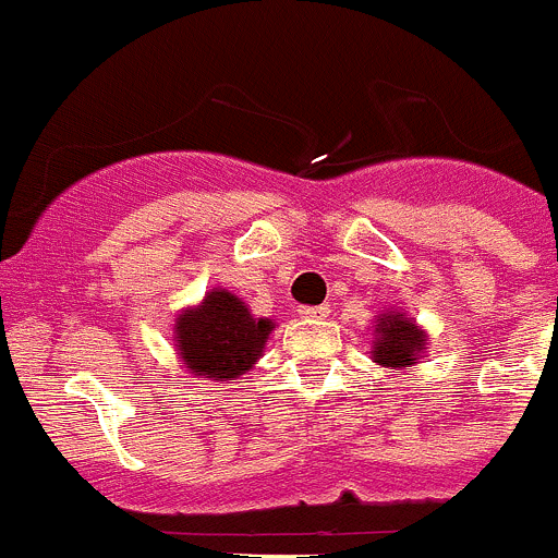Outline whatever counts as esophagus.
I'll return each mask as SVG.
<instances>
[{
    "label": "esophagus",
    "mask_w": 558,
    "mask_h": 558,
    "mask_svg": "<svg viewBox=\"0 0 558 558\" xmlns=\"http://www.w3.org/2000/svg\"><path fill=\"white\" fill-rule=\"evenodd\" d=\"M328 312H330L328 306H298V314H301V317H308V319L325 317Z\"/></svg>",
    "instance_id": "esophagus-1"
}]
</instances>
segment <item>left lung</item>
<instances>
[{"mask_svg":"<svg viewBox=\"0 0 558 558\" xmlns=\"http://www.w3.org/2000/svg\"><path fill=\"white\" fill-rule=\"evenodd\" d=\"M421 350H426V336L412 319L401 314H388L379 319L377 341L372 350L377 366H412Z\"/></svg>","mask_w":558,"mask_h":558,"instance_id":"8db88e82","label":"left lung"}]
</instances>
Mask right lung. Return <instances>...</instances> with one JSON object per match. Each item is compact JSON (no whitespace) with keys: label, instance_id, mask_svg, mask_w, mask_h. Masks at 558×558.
<instances>
[{"label":"right lung","instance_id":"obj_1","mask_svg":"<svg viewBox=\"0 0 558 558\" xmlns=\"http://www.w3.org/2000/svg\"><path fill=\"white\" fill-rule=\"evenodd\" d=\"M271 319H255L244 301L225 290L208 292L201 308L179 317L175 341L186 368L197 377H217L219 383L244 374L260 357Z\"/></svg>","mask_w":558,"mask_h":558}]
</instances>
